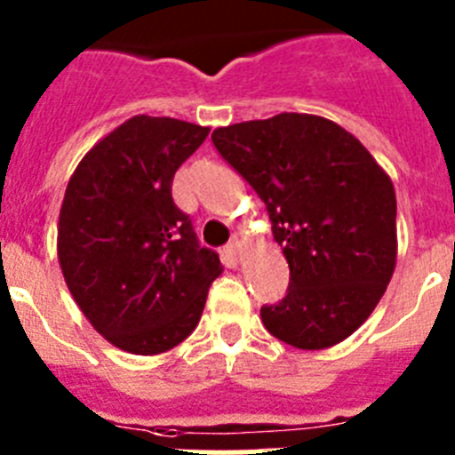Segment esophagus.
Returning a JSON list of instances; mask_svg holds the SVG:
<instances>
[{"mask_svg": "<svg viewBox=\"0 0 455 455\" xmlns=\"http://www.w3.org/2000/svg\"><path fill=\"white\" fill-rule=\"evenodd\" d=\"M225 255L230 257L232 262H239L241 259V241H232L225 246Z\"/></svg>", "mask_w": 455, "mask_h": 455, "instance_id": "esophagus-1", "label": "esophagus"}]
</instances>
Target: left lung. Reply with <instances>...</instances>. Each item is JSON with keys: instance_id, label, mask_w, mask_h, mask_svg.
<instances>
[{"instance_id": "left-lung-1", "label": "left lung", "mask_w": 455, "mask_h": 455, "mask_svg": "<svg viewBox=\"0 0 455 455\" xmlns=\"http://www.w3.org/2000/svg\"><path fill=\"white\" fill-rule=\"evenodd\" d=\"M216 150L264 200L289 291L262 323L303 351L331 348L369 319L396 267V193L344 127L312 114L219 127Z\"/></svg>"}]
</instances>
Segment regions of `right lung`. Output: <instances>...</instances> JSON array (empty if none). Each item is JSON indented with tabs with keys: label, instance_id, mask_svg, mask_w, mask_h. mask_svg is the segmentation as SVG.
<instances>
[{
	"label": "right lung",
	"instance_id": "add662e5",
	"mask_svg": "<svg viewBox=\"0 0 455 455\" xmlns=\"http://www.w3.org/2000/svg\"><path fill=\"white\" fill-rule=\"evenodd\" d=\"M209 127L134 116L84 155L68 182L56 252L72 299L116 348L159 355L187 339L223 273L172 203V178Z\"/></svg>",
	"mask_w": 455,
	"mask_h": 455
}]
</instances>
